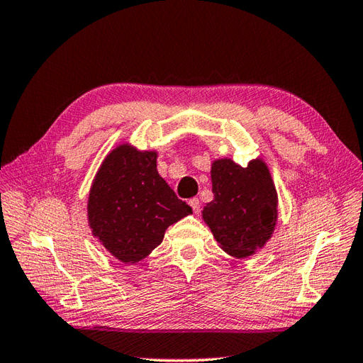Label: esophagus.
Here are the masks:
<instances>
[{
    "label": "esophagus",
    "mask_w": 363,
    "mask_h": 363,
    "mask_svg": "<svg viewBox=\"0 0 363 363\" xmlns=\"http://www.w3.org/2000/svg\"><path fill=\"white\" fill-rule=\"evenodd\" d=\"M189 204H190V208L194 209L195 214H200V211H201V203H200V200H198V198H190V200H189Z\"/></svg>",
    "instance_id": "esophagus-1"
}]
</instances>
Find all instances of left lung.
Segmentation results:
<instances>
[{
  "instance_id": "obj_1",
  "label": "left lung",
  "mask_w": 363,
  "mask_h": 363,
  "mask_svg": "<svg viewBox=\"0 0 363 363\" xmlns=\"http://www.w3.org/2000/svg\"><path fill=\"white\" fill-rule=\"evenodd\" d=\"M214 200L203 218L223 250L250 257L271 239L277 223V191L266 163L257 159L244 168L231 159L212 163Z\"/></svg>"
}]
</instances>
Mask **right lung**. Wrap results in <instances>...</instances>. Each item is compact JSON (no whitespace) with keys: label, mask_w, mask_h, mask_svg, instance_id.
Masks as SVG:
<instances>
[{"label":"right lung","mask_w":363,"mask_h":363,"mask_svg":"<svg viewBox=\"0 0 363 363\" xmlns=\"http://www.w3.org/2000/svg\"><path fill=\"white\" fill-rule=\"evenodd\" d=\"M157 154L121 145L106 155L89 191L92 234L125 264L160 245L169 225L191 214L157 173Z\"/></svg>","instance_id":"right-lung-1"}]
</instances>
